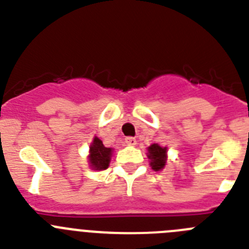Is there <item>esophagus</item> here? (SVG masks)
I'll return each mask as SVG.
<instances>
[{
  "label": "esophagus",
  "instance_id": "obj_1",
  "mask_svg": "<svg viewBox=\"0 0 249 249\" xmlns=\"http://www.w3.org/2000/svg\"><path fill=\"white\" fill-rule=\"evenodd\" d=\"M124 142H126V144H128V146H135V144L137 143V141H136L135 137H126Z\"/></svg>",
  "mask_w": 249,
  "mask_h": 249
}]
</instances>
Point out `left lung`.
Masks as SVG:
<instances>
[{
  "label": "left lung",
  "mask_w": 249,
  "mask_h": 249,
  "mask_svg": "<svg viewBox=\"0 0 249 249\" xmlns=\"http://www.w3.org/2000/svg\"><path fill=\"white\" fill-rule=\"evenodd\" d=\"M147 157L151 160V167L155 171L163 169L167 162V147H160V144L153 143L148 147Z\"/></svg>",
  "instance_id": "8db88e82"
}]
</instances>
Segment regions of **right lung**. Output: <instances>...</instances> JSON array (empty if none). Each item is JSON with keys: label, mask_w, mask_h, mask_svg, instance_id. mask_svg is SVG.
Listing matches in <instances>:
<instances>
[{"label": "right lung", "mask_w": 249, "mask_h": 249, "mask_svg": "<svg viewBox=\"0 0 249 249\" xmlns=\"http://www.w3.org/2000/svg\"><path fill=\"white\" fill-rule=\"evenodd\" d=\"M112 157V148L105 147L102 141L98 137H94L89 146V164L96 171H102L108 167Z\"/></svg>", "instance_id": "obj_1"}]
</instances>
